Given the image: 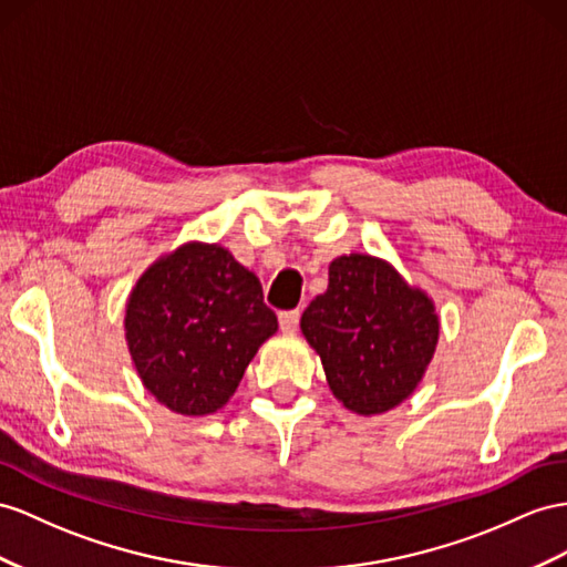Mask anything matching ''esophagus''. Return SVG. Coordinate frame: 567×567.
I'll use <instances>...</instances> for the list:
<instances>
[{
    "label": "esophagus",
    "instance_id": "1",
    "mask_svg": "<svg viewBox=\"0 0 567 567\" xmlns=\"http://www.w3.org/2000/svg\"><path fill=\"white\" fill-rule=\"evenodd\" d=\"M280 328L285 332H295L297 326H299V318H301V311L299 309H292V311H280Z\"/></svg>",
    "mask_w": 567,
    "mask_h": 567
}]
</instances>
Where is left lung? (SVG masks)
Here are the masks:
<instances>
[{
    "label": "left lung",
    "mask_w": 567,
    "mask_h": 567,
    "mask_svg": "<svg viewBox=\"0 0 567 567\" xmlns=\"http://www.w3.org/2000/svg\"><path fill=\"white\" fill-rule=\"evenodd\" d=\"M326 295L301 316V332L321 354L328 385L347 410L381 414L408 400L439 342L431 299L379 258L340 256Z\"/></svg>",
    "instance_id": "left-lung-1"
}]
</instances>
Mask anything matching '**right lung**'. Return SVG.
I'll return each mask as SVG.
<instances>
[{"label": "right lung", "instance_id": "obj_1", "mask_svg": "<svg viewBox=\"0 0 567 567\" xmlns=\"http://www.w3.org/2000/svg\"><path fill=\"white\" fill-rule=\"evenodd\" d=\"M124 328L148 393L172 412L200 416L235 395L278 316L256 275L223 246L188 244L138 280Z\"/></svg>", "mask_w": 567, "mask_h": 567}]
</instances>
